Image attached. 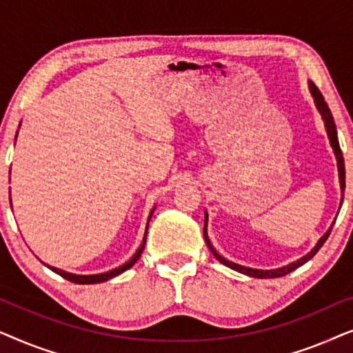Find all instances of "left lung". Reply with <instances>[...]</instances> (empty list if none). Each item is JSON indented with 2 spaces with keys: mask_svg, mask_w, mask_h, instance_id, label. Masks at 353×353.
<instances>
[{
  "mask_svg": "<svg viewBox=\"0 0 353 353\" xmlns=\"http://www.w3.org/2000/svg\"><path fill=\"white\" fill-rule=\"evenodd\" d=\"M310 86V93L313 96V101H315V105L318 109V112L321 114V119L323 122H325V128H326V133H327V138H330V143H331V148L332 151H334V156H336V161H337V170H339V183H341V192L344 194V190H345V167H344V156H342V151H341V146H339V139H337V130H336V123H334V119H332V114L330 108H327L325 98H323V94L320 93V90L316 88L315 85L308 83ZM342 201H344V197H341V205H342ZM207 219H209V215H207L205 212V219H204V238H205V243H207V248L210 249V252L214 254V257L219 260L220 263L226 265V267H230L231 270H236V272L243 273V274H248V276H252V278H279V276H284V274L294 272V270L302 267L303 263L308 262L313 255H315L318 250L321 249V245L326 243L327 236H330L332 226H330V230L326 231L325 234L321 236L320 241H318L315 248H313L310 252L307 255H303L302 259L296 260V262L289 263V265H284L281 268H274V270H255V268H249V267H243V265H238L234 262H230V260H226L225 257H221V255L216 252L214 245H212L209 236H207ZM332 223H336V220L332 221Z\"/></svg>",
  "mask_w": 353,
  "mask_h": 353,
  "instance_id": "8db88e82",
  "label": "left lung"
}]
</instances>
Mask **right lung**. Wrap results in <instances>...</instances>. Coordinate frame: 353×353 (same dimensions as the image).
I'll return each instance as SVG.
<instances>
[{
	"label": "right lung",
	"instance_id": "1",
	"mask_svg": "<svg viewBox=\"0 0 353 353\" xmlns=\"http://www.w3.org/2000/svg\"><path fill=\"white\" fill-rule=\"evenodd\" d=\"M16 138H17V134H16ZM11 207H12V205H11ZM154 209H156V207H154ZM154 209L151 210V214H149L148 225H146V233H144V238H143V243H141V245H139V248H138L137 254H134L133 257L130 259L127 263H123L122 267L114 268V270H110V272H108V273H99V274H74V273L64 272V270H59V268H56V267H51V265H46V263H45V265H46V267L50 268V270H52V272H54V273L61 274V276L64 278V279H67V281L75 283V284H96V283H104V281H108V279H110V278L117 276V274L123 273L125 270L132 268L133 265L137 263V260H138L139 257H141V252H143V249H144V244H146V234H148L149 220H151V216H152V214H154Z\"/></svg>",
	"mask_w": 353,
	"mask_h": 353
}]
</instances>
